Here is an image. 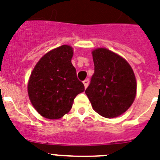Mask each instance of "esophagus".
I'll return each instance as SVG.
<instances>
[{
  "label": "esophagus",
  "mask_w": 160,
  "mask_h": 160,
  "mask_svg": "<svg viewBox=\"0 0 160 160\" xmlns=\"http://www.w3.org/2000/svg\"><path fill=\"white\" fill-rule=\"evenodd\" d=\"M83 84H84V85H85V88H87V86H88V85H89L88 79H86V80H84V81H83Z\"/></svg>",
  "instance_id": "obj_1"
}]
</instances>
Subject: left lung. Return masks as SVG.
<instances>
[{"label":"left lung","instance_id":"1","mask_svg":"<svg viewBox=\"0 0 160 160\" xmlns=\"http://www.w3.org/2000/svg\"><path fill=\"white\" fill-rule=\"evenodd\" d=\"M95 72L85 90L92 108L107 118L123 114L134 102L137 82L128 61L105 48L92 51Z\"/></svg>","mask_w":160,"mask_h":160}]
</instances>
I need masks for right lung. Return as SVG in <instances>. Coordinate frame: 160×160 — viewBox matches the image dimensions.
I'll list each match as a JSON object with an SVG mask.
<instances>
[{"label":"right lung","instance_id":"right-lung-1","mask_svg":"<svg viewBox=\"0 0 160 160\" xmlns=\"http://www.w3.org/2000/svg\"><path fill=\"white\" fill-rule=\"evenodd\" d=\"M73 48L62 45L48 52L32 71L28 92L32 105L48 119H58L70 111L74 99L85 91L71 63Z\"/></svg>","mask_w":160,"mask_h":160}]
</instances>
